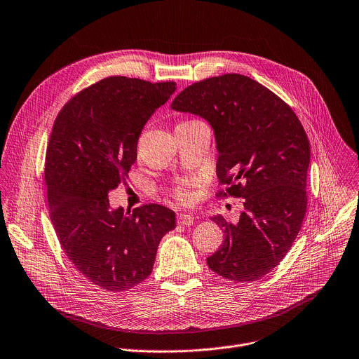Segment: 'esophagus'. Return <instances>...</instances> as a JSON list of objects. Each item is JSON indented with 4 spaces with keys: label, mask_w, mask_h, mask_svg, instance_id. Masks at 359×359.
Wrapping results in <instances>:
<instances>
[{
    "label": "esophagus",
    "mask_w": 359,
    "mask_h": 359,
    "mask_svg": "<svg viewBox=\"0 0 359 359\" xmlns=\"http://www.w3.org/2000/svg\"><path fill=\"white\" fill-rule=\"evenodd\" d=\"M177 222L182 225L190 226L194 222V217H191L190 214H186V212H180V214H177Z\"/></svg>",
    "instance_id": "obj_1"
}]
</instances>
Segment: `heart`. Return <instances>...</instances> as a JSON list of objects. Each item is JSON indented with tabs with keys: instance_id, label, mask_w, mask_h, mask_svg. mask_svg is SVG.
Listing matches in <instances>:
<instances>
[{
	"instance_id": "heart-1",
	"label": "heart",
	"mask_w": 359,
	"mask_h": 359,
	"mask_svg": "<svg viewBox=\"0 0 359 359\" xmlns=\"http://www.w3.org/2000/svg\"><path fill=\"white\" fill-rule=\"evenodd\" d=\"M176 196H177V198L182 200V201L189 200V193H187V190H186L184 186H180V187L176 190Z\"/></svg>"
}]
</instances>
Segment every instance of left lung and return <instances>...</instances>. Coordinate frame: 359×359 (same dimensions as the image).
<instances>
[{
	"label": "left lung",
	"mask_w": 359,
	"mask_h": 359,
	"mask_svg": "<svg viewBox=\"0 0 359 359\" xmlns=\"http://www.w3.org/2000/svg\"><path fill=\"white\" fill-rule=\"evenodd\" d=\"M172 109L204 118L215 137L222 196L244 198L240 221L211 219L224 243L208 268L233 282H254L286 257L307 208L310 144L293 109L243 74H222L184 88Z\"/></svg>",
	"instance_id": "left-lung-1"
}]
</instances>
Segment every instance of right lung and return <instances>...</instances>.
<instances>
[{
    "instance_id": "add662e5",
    "label": "right lung",
    "mask_w": 359,
    "mask_h": 359,
    "mask_svg": "<svg viewBox=\"0 0 359 359\" xmlns=\"http://www.w3.org/2000/svg\"><path fill=\"white\" fill-rule=\"evenodd\" d=\"M175 91V81L107 77L74 95L53 124L45 161L50 219L70 262L104 290L144 282L163 235L176 228L165 205L124 211L108 201L137 161L144 126Z\"/></svg>"
}]
</instances>
